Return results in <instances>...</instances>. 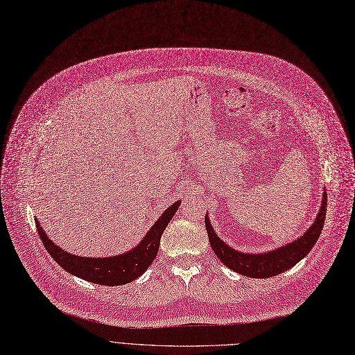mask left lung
<instances>
[{"instance_id":"obj_1","label":"left lung","mask_w":355,"mask_h":355,"mask_svg":"<svg viewBox=\"0 0 355 355\" xmlns=\"http://www.w3.org/2000/svg\"><path fill=\"white\" fill-rule=\"evenodd\" d=\"M325 210H327V192L324 189L320 211L317 213L313 225L298 239L287 244H283V246L275 250H268L263 253H246V252H239L230 248L229 244H226L219 236L216 234L210 223L209 214L205 216V225H206L210 246L214 254L219 257V260L226 267L246 277L268 279L291 268L294 264H297L300 260L304 259L310 253V250L314 248V244L317 243L320 233L322 230L324 220H325Z\"/></svg>"}]
</instances>
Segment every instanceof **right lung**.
Segmentation results:
<instances>
[{"mask_svg":"<svg viewBox=\"0 0 355 355\" xmlns=\"http://www.w3.org/2000/svg\"><path fill=\"white\" fill-rule=\"evenodd\" d=\"M180 203V200L175 202L160 214L138 246L126 253L111 257H84L71 254L48 237L38 219H35V226L49 256L72 276L101 286H122L141 277L152 264L159 250L160 237L178 211Z\"/></svg>","mask_w":355,"mask_h":355,"instance_id":"add662e5","label":"right lung"}]
</instances>
